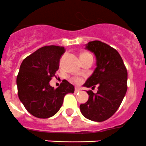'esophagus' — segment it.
<instances>
[{
	"instance_id": "esophagus-1",
	"label": "esophagus",
	"mask_w": 146,
	"mask_h": 146,
	"mask_svg": "<svg viewBox=\"0 0 146 146\" xmlns=\"http://www.w3.org/2000/svg\"><path fill=\"white\" fill-rule=\"evenodd\" d=\"M80 88H78V87H75V89H74V92L75 93H78V92H80Z\"/></svg>"
}]
</instances>
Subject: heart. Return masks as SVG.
I'll use <instances>...</instances> for the list:
<instances>
[{"label":"heart","instance_id":"b5f03b06","mask_svg":"<svg viewBox=\"0 0 146 146\" xmlns=\"http://www.w3.org/2000/svg\"><path fill=\"white\" fill-rule=\"evenodd\" d=\"M81 55H90V53H82V54H81ZM81 55H80V56H81ZM80 81H81V79H80V78L76 79V82L80 83Z\"/></svg>","mask_w":146,"mask_h":146}]
</instances>
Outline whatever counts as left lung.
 Returning <instances> with one entry per match:
<instances>
[{
    "instance_id": "8db88e82",
    "label": "left lung",
    "mask_w": 146,
    "mask_h": 146,
    "mask_svg": "<svg viewBox=\"0 0 146 146\" xmlns=\"http://www.w3.org/2000/svg\"><path fill=\"white\" fill-rule=\"evenodd\" d=\"M85 48L94 53L96 68L84 87L98 86L97 93L87 91L89 99L80 105L86 118L102 122L118 109L127 90V71L123 59L115 49L100 40L90 41Z\"/></svg>"
}]
</instances>
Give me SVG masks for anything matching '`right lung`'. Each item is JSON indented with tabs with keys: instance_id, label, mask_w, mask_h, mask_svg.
I'll use <instances>...</instances> for the list:
<instances>
[{
	"instance_id": "1",
	"label": "right lung",
	"mask_w": 146,
	"mask_h": 146,
	"mask_svg": "<svg viewBox=\"0 0 146 146\" xmlns=\"http://www.w3.org/2000/svg\"><path fill=\"white\" fill-rule=\"evenodd\" d=\"M63 46H43L23 61L16 78L19 100L30 114L38 118L56 115L63 103L65 96L74 92V86L66 80L54 89L49 82L59 67L65 53Z\"/></svg>"
}]
</instances>
